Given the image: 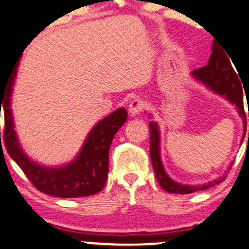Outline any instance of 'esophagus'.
<instances>
[{
  "label": "esophagus",
  "mask_w": 249,
  "mask_h": 249,
  "mask_svg": "<svg viewBox=\"0 0 249 249\" xmlns=\"http://www.w3.org/2000/svg\"><path fill=\"white\" fill-rule=\"evenodd\" d=\"M145 109V103L141 99H134L129 105V113L133 116L138 115Z\"/></svg>",
  "instance_id": "esophagus-1"
}]
</instances>
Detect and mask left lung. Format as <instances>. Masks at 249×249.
<instances>
[{"instance_id": "1", "label": "left lung", "mask_w": 249, "mask_h": 249, "mask_svg": "<svg viewBox=\"0 0 249 249\" xmlns=\"http://www.w3.org/2000/svg\"><path fill=\"white\" fill-rule=\"evenodd\" d=\"M230 55L226 54V51H223L222 46L216 42H213L212 46V54L210 57L207 66L202 68L195 69L191 74L197 80L202 82L203 84L208 87L214 93L223 95L227 98L231 103H233L238 109L239 114L243 118V124H245V135L246 127H247V119H246L245 108H243V90H242V84L237 77L232 63L229 60ZM232 60V58H231ZM249 116V111H248ZM150 158H151L152 167L155 171L156 180L159 185L162 187L165 191L171 192V194H192V192L200 191V190L210 189L217 183L222 182L226 176L219 178L218 180L211 181V182L203 183V185H181V183L175 182L174 180L167 176L162 166V162L160 160V136H159V127L156 123H150ZM245 138V136H243ZM249 139V133H248Z\"/></svg>"}]
</instances>
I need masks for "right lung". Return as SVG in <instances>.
Wrapping results in <instances>:
<instances>
[{
	"label": "right lung",
	"instance_id": "right-lung-1",
	"mask_svg": "<svg viewBox=\"0 0 249 249\" xmlns=\"http://www.w3.org/2000/svg\"><path fill=\"white\" fill-rule=\"evenodd\" d=\"M18 62L19 59L16 62L6 83H1V107L3 105L4 111L3 139L7 152L32 185L43 194L63 198L98 194L108 180L109 149L118 130L126 123V110L118 109L98 123L89 133L82 151L73 162L57 169L41 166L24 155L13 130L10 103Z\"/></svg>",
	"mask_w": 249,
	"mask_h": 249
}]
</instances>
